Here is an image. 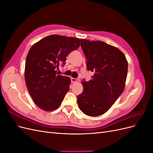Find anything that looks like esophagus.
I'll return each mask as SVG.
<instances>
[{
    "label": "esophagus",
    "mask_w": 153,
    "mask_h": 153,
    "mask_svg": "<svg viewBox=\"0 0 153 153\" xmlns=\"http://www.w3.org/2000/svg\"><path fill=\"white\" fill-rule=\"evenodd\" d=\"M71 80L72 83H74V82H76L77 81V79L75 78H71Z\"/></svg>",
    "instance_id": "1"
}]
</instances>
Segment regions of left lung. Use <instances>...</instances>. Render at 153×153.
Returning a JSON list of instances; mask_svg holds the SVG:
<instances>
[{
	"label": "left lung",
	"instance_id": "left-lung-1",
	"mask_svg": "<svg viewBox=\"0 0 153 153\" xmlns=\"http://www.w3.org/2000/svg\"><path fill=\"white\" fill-rule=\"evenodd\" d=\"M80 41L87 68L94 74L89 81L82 82L84 89L77 97L78 105L85 115L100 116L107 112L123 93L128 61L124 54L114 46L100 41L82 39Z\"/></svg>",
	"mask_w": 153,
	"mask_h": 153
}]
</instances>
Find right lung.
Returning a JSON list of instances; mask_svg holds the SVG:
<instances>
[{
    "label": "right lung",
    "mask_w": 153,
    "mask_h": 153,
    "mask_svg": "<svg viewBox=\"0 0 153 153\" xmlns=\"http://www.w3.org/2000/svg\"><path fill=\"white\" fill-rule=\"evenodd\" d=\"M80 45L78 38L53 34L30 48L26 57L25 80L31 98L40 108L52 111L61 105L71 79L57 75L56 69L65 64L67 55Z\"/></svg>",
    "instance_id": "1"
}]
</instances>
